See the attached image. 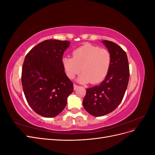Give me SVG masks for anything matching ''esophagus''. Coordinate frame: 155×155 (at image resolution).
<instances>
[{
    "label": "esophagus",
    "mask_w": 155,
    "mask_h": 155,
    "mask_svg": "<svg viewBox=\"0 0 155 155\" xmlns=\"http://www.w3.org/2000/svg\"><path fill=\"white\" fill-rule=\"evenodd\" d=\"M78 88V86L76 85V84H74V90L76 91Z\"/></svg>",
    "instance_id": "1"
}]
</instances>
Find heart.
<instances>
[{"instance_id":"heart-1","label":"heart","mask_w":155,"mask_h":155,"mask_svg":"<svg viewBox=\"0 0 155 155\" xmlns=\"http://www.w3.org/2000/svg\"><path fill=\"white\" fill-rule=\"evenodd\" d=\"M73 58L66 56L62 64L67 77L74 79L83 72L78 79L81 83L96 84L107 76L111 63L109 51L89 44L84 45L73 51Z\"/></svg>"}]
</instances>
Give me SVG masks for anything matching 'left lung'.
I'll use <instances>...</instances> for the list:
<instances>
[{"instance_id": "obj_1", "label": "left lung", "mask_w": 155, "mask_h": 155, "mask_svg": "<svg viewBox=\"0 0 155 155\" xmlns=\"http://www.w3.org/2000/svg\"><path fill=\"white\" fill-rule=\"evenodd\" d=\"M111 56L107 76L99 85L87 88L83 105L89 114L102 116L115 110L122 101L129 79V67L125 51L117 44L102 41Z\"/></svg>"}]
</instances>
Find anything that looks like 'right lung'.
I'll return each mask as SVG.
<instances>
[{
	"label": "right lung",
	"mask_w": 155,
	"mask_h": 155,
	"mask_svg": "<svg viewBox=\"0 0 155 155\" xmlns=\"http://www.w3.org/2000/svg\"><path fill=\"white\" fill-rule=\"evenodd\" d=\"M70 42L45 40L26 56L22 69V85L28 104L37 114L54 118L61 112L74 91L72 82L62 64Z\"/></svg>",
	"instance_id": "right-lung-1"
}]
</instances>
